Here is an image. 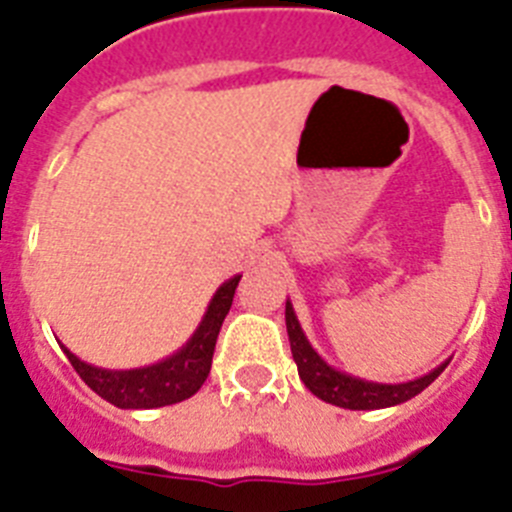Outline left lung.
I'll return each mask as SVG.
<instances>
[{"instance_id": "obj_1", "label": "left lung", "mask_w": 512, "mask_h": 512, "mask_svg": "<svg viewBox=\"0 0 512 512\" xmlns=\"http://www.w3.org/2000/svg\"><path fill=\"white\" fill-rule=\"evenodd\" d=\"M285 321L287 336H290L292 357L298 362L300 381L305 383V388H308L313 396H318V399L326 401V404L342 406V409H383V406L404 404V401H409L412 396L425 391V388L443 373L445 365H448V362H443V365H438V368L430 370L427 375H422V378L409 383L362 381V378H355V375L334 370L331 365H326V362L321 360V355H318L316 349L310 347L308 339H305L290 300H287L285 305Z\"/></svg>"}]
</instances>
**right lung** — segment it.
I'll return each instance as SVG.
<instances>
[{
	"label": "right lung",
	"instance_id": "add662e5",
	"mask_svg": "<svg viewBox=\"0 0 512 512\" xmlns=\"http://www.w3.org/2000/svg\"><path fill=\"white\" fill-rule=\"evenodd\" d=\"M238 282L240 274L227 279L225 285L214 292L212 303L189 342L183 344L176 355L165 357L155 365L137 370H103L82 362L67 347L61 349L72 362V368L80 373L82 381L93 388L100 399L111 401L119 409H155V406L178 404V401L194 396L207 381L217 334H220L227 310L233 305Z\"/></svg>",
	"mask_w": 512,
	"mask_h": 512
}]
</instances>
